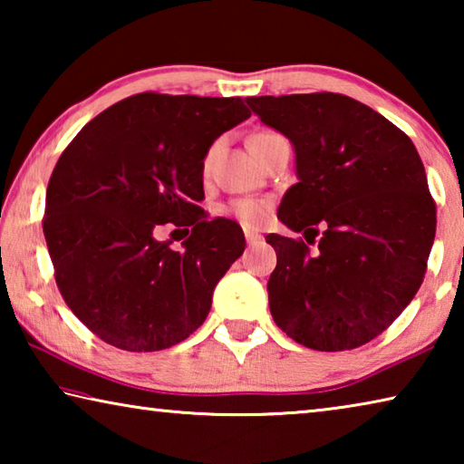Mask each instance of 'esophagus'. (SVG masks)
I'll list each match as a JSON object with an SVG mask.
<instances>
[{"label":"esophagus","instance_id":"obj_1","mask_svg":"<svg viewBox=\"0 0 464 464\" xmlns=\"http://www.w3.org/2000/svg\"><path fill=\"white\" fill-rule=\"evenodd\" d=\"M243 233H246V239H247L249 246H254V243L262 241V233H257L254 229H243Z\"/></svg>","mask_w":464,"mask_h":464}]
</instances>
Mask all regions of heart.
Returning a JSON list of instances; mask_svg holds the SVG:
<instances>
[{
    "mask_svg": "<svg viewBox=\"0 0 464 464\" xmlns=\"http://www.w3.org/2000/svg\"><path fill=\"white\" fill-rule=\"evenodd\" d=\"M274 135H276V132L266 130V132H257V135L251 137V140H249L251 151H256V149L260 147L264 140H268ZM217 149H218V145L215 143V145L208 147L207 153H204V160H202V174L204 176H208L210 168H213ZM270 208H272V204H270L268 198H251V196H247V198L231 200L223 208V213L227 217L235 218V221L241 223L243 227H247V229H257V227H262L266 221H268Z\"/></svg>",
    "mask_w": 464,
    "mask_h": 464,
    "instance_id": "obj_1",
    "label": "heart"
}]
</instances>
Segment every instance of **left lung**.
I'll return each instance as SVG.
<instances>
[{
    "instance_id": "left-lung-1",
    "label": "left lung",
    "mask_w": 464,
    "mask_h": 464,
    "mask_svg": "<svg viewBox=\"0 0 464 464\" xmlns=\"http://www.w3.org/2000/svg\"><path fill=\"white\" fill-rule=\"evenodd\" d=\"M247 104L296 153L298 182L278 217L304 239L266 237L278 257L268 280L272 317L311 350L360 348L401 315L426 276L436 202L418 149L343 93L257 96Z\"/></svg>"
}]
</instances>
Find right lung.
Segmentation results:
<instances>
[{
  "mask_svg": "<svg viewBox=\"0 0 464 464\" xmlns=\"http://www.w3.org/2000/svg\"><path fill=\"white\" fill-rule=\"evenodd\" d=\"M249 116L241 98L143 92L100 112L61 153L43 231L61 296L100 340L157 352L204 324L246 237L198 207L202 160ZM168 222L193 229L184 252L154 239Z\"/></svg>",
  "mask_w": 464,
  "mask_h": 464,
  "instance_id": "1",
  "label": "right lung"
}]
</instances>
